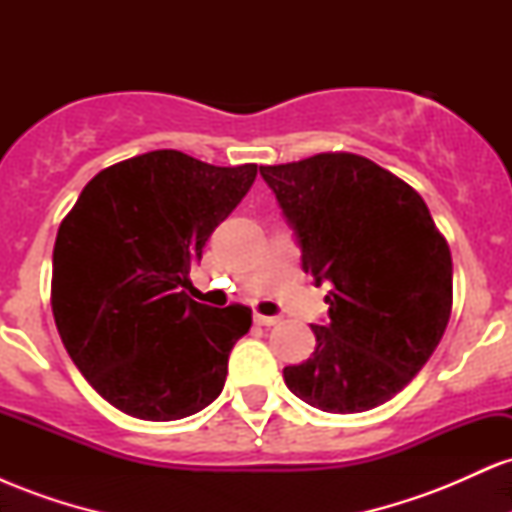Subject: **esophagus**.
I'll return each instance as SVG.
<instances>
[{"label": "esophagus", "instance_id": "34e87169", "mask_svg": "<svg viewBox=\"0 0 512 512\" xmlns=\"http://www.w3.org/2000/svg\"><path fill=\"white\" fill-rule=\"evenodd\" d=\"M252 320H255V325L272 327V325H276V322H279V317H276V315H260V313H255V317H252Z\"/></svg>", "mask_w": 512, "mask_h": 512}]
</instances>
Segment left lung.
Segmentation results:
<instances>
[{
  "mask_svg": "<svg viewBox=\"0 0 512 512\" xmlns=\"http://www.w3.org/2000/svg\"><path fill=\"white\" fill-rule=\"evenodd\" d=\"M325 296L315 351L284 368L310 407L356 414L385 404L426 366L450 320L452 260L426 202L356 154L260 166Z\"/></svg>",
  "mask_w": 512,
  "mask_h": 512,
  "instance_id": "8db88e82",
  "label": "left lung"
}]
</instances>
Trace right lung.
Returning a JSON list of instances; mask_svg holds the SVG:
<instances>
[{
	"mask_svg": "<svg viewBox=\"0 0 512 512\" xmlns=\"http://www.w3.org/2000/svg\"><path fill=\"white\" fill-rule=\"evenodd\" d=\"M257 166H209L161 149L101 170L64 216L52 252V315L93 390L144 421H178L221 395L245 305L182 291Z\"/></svg>",
	"mask_w": 512,
	"mask_h": 512,
	"instance_id": "right-lung-1",
	"label": "right lung"
}]
</instances>
